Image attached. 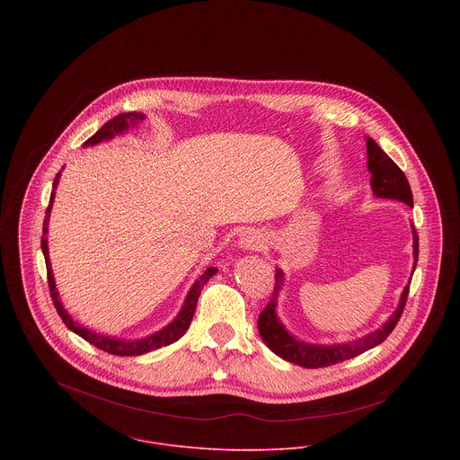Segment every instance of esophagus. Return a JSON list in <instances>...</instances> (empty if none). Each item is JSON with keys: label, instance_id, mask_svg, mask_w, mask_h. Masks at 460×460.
<instances>
[{"label": "esophagus", "instance_id": "1", "mask_svg": "<svg viewBox=\"0 0 460 460\" xmlns=\"http://www.w3.org/2000/svg\"><path fill=\"white\" fill-rule=\"evenodd\" d=\"M265 244L262 234L255 228H248L239 235V246L248 252H261Z\"/></svg>", "mask_w": 460, "mask_h": 460}]
</instances>
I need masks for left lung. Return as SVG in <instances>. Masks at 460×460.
Here are the masks:
<instances>
[{
  "label": "left lung",
  "instance_id": "8db88e82",
  "mask_svg": "<svg viewBox=\"0 0 460 460\" xmlns=\"http://www.w3.org/2000/svg\"><path fill=\"white\" fill-rule=\"evenodd\" d=\"M367 154H368V170L372 173V190L374 195L379 198H392V199H400L403 203H407L409 207H412V193H411V186L403 175V172L396 166L394 159L372 139L367 137ZM414 232V269L418 262V234ZM283 285V272L279 269H276L274 274V292L267 303V306L263 308L259 315V332L262 336L265 345L278 354L279 358L296 363L299 367L305 368H324L331 367L336 363H341L345 359H350L354 356H359L363 352H367L368 349L383 343L390 332L394 331V326L398 324L403 308H405V301L409 296V285L403 288L402 297H400V305L396 308L394 315L390 317V321L377 331L358 338L354 341L349 343H334V345H312V343H305L296 340L294 336H290L287 332V329L283 328V324L278 321L276 317V296L281 290Z\"/></svg>",
  "mask_w": 460,
  "mask_h": 460
}]
</instances>
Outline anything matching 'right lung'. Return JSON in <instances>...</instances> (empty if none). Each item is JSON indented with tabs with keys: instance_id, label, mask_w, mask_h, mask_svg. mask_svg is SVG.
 I'll return each mask as SVG.
<instances>
[{
	"instance_id": "obj_1",
	"label": "right lung",
	"mask_w": 460,
	"mask_h": 460,
	"mask_svg": "<svg viewBox=\"0 0 460 460\" xmlns=\"http://www.w3.org/2000/svg\"><path fill=\"white\" fill-rule=\"evenodd\" d=\"M143 113H120L117 117H113L110 122H106L99 131L95 132L92 137L86 139L84 145H95V143H101L102 139H110L113 137L115 134L119 132L126 131L128 129V124H136L139 120H143ZM58 181H60V173L55 177V182H53V191H51V198H49V205L46 208V219H44V235H42V253H44V259H46V269H48V285H49V292H51V299H53V305L58 312V315L62 317L64 324L70 331H74L75 334H79L81 338H84L86 341H90L92 345H95L97 349L104 350V352H110V354H115V356H139V354H146L150 350H155L159 347H164V345H170L173 341H177L188 329L190 324L193 321V315H195V310H197L198 297L201 294V288L203 285L216 274V267H208L203 270V274L199 276V279H197V283L193 285V288L190 290L188 297H186V303L181 310V314L177 315V319L168 324L166 328L161 329L159 332L152 334V336H146L143 340H132V341H126V340H117V338H110V336H104V334H99V332H93L90 329L83 328L79 324H75L70 315L66 314L58 299V292H57V287H55V278H53V272H51V263H49V253H48V239H46V232H48V216L51 212V205H53V199H55V188L58 186Z\"/></svg>"
}]
</instances>
